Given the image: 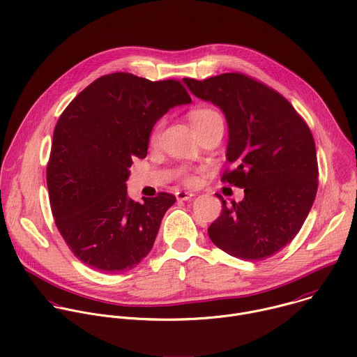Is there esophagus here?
I'll return each instance as SVG.
<instances>
[{"label": "esophagus", "instance_id": "1", "mask_svg": "<svg viewBox=\"0 0 357 357\" xmlns=\"http://www.w3.org/2000/svg\"><path fill=\"white\" fill-rule=\"evenodd\" d=\"M193 196H195V193H192V192H185V190H181V192L176 193V199H178L179 202L189 200V199H192Z\"/></svg>", "mask_w": 357, "mask_h": 357}]
</instances>
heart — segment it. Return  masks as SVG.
<instances>
[{"label": "heart", "instance_id": "b5f03b06", "mask_svg": "<svg viewBox=\"0 0 357 357\" xmlns=\"http://www.w3.org/2000/svg\"><path fill=\"white\" fill-rule=\"evenodd\" d=\"M189 119H190V123L192 126L195 128L196 132L215 123V122H222L221 116L211 107H196L193 109L190 113H189ZM161 128H162V122L157 123V126L154 128L153 133H151V140L155 142L160 136V132H161ZM185 182L188 185H193L197 182V178L192 174H185Z\"/></svg>", "mask_w": 357, "mask_h": 357}]
</instances>
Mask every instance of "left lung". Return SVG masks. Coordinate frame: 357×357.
<instances>
[{
	"mask_svg": "<svg viewBox=\"0 0 357 357\" xmlns=\"http://www.w3.org/2000/svg\"><path fill=\"white\" fill-rule=\"evenodd\" d=\"M199 99L211 102L228 126L224 181L244 188V199H221L210 240L231 257L259 261L286 247L304 224L318 189L312 135L280 93L238 73L203 81L183 78Z\"/></svg>",
	"mask_w": 357,
	"mask_h": 357,
	"instance_id": "left-lung-1",
	"label": "left lung"
}]
</instances>
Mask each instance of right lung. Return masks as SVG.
<instances>
[{
  "label": "right lung",
  "instance_id": "obj_1",
  "mask_svg": "<svg viewBox=\"0 0 357 357\" xmlns=\"http://www.w3.org/2000/svg\"><path fill=\"white\" fill-rule=\"evenodd\" d=\"M190 102L179 81L113 73L88 85L60 116L47 164L50 206L64 241L86 266L126 272L150 254L176 197L132 200L129 168L136 157L146 158L160 119Z\"/></svg>",
  "mask_w": 357,
  "mask_h": 357
}]
</instances>
